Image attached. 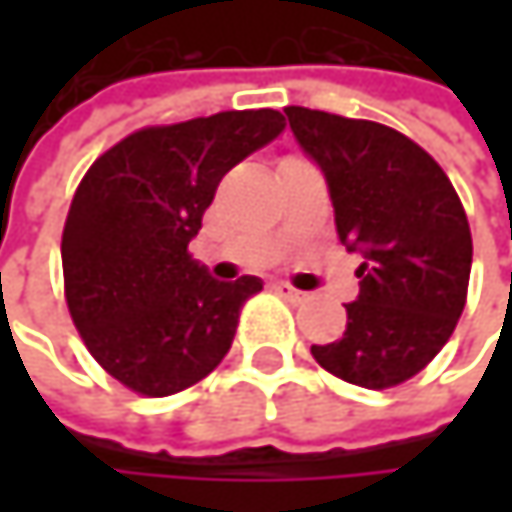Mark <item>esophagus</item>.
Listing matches in <instances>:
<instances>
[{
  "label": "esophagus",
  "instance_id": "34e87169",
  "mask_svg": "<svg viewBox=\"0 0 512 512\" xmlns=\"http://www.w3.org/2000/svg\"><path fill=\"white\" fill-rule=\"evenodd\" d=\"M275 293H278L281 299H287V302H302V299H305V293L296 290V287H290L287 281H278V284H275Z\"/></svg>",
  "mask_w": 512,
  "mask_h": 512
}]
</instances>
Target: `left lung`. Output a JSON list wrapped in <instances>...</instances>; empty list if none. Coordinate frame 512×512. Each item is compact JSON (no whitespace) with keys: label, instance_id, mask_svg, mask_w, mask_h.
<instances>
[{"label":"left lung","instance_id":"obj_1","mask_svg":"<svg viewBox=\"0 0 512 512\" xmlns=\"http://www.w3.org/2000/svg\"><path fill=\"white\" fill-rule=\"evenodd\" d=\"M299 148L317 162L347 252L364 257L347 332L311 347L329 373L391 388L424 370L457 329L471 231L442 165L403 133L317 109H284Z\"/></svg>","mask_w":512,"mask_h":512}]
</instances>
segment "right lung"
I'll list each match as a JSON object with an SVG mask.
<instances>
[{"label": "right lung", "instance_id": "1", "mask_svg": "<svg viewBox=\"0 0 512 512\" xmlns=\"http://www.w3.org/2000/svg\"><path fill=\"white\" fill-rule=\"evenodd\" d=\"M281 130L275 109L145 127L82 177L61 234L64 296L88 353L127 388L168 397L228 356L263 281H216L186 249L219 180Z\"/></svg>", "mask_w": 512, "mask_h": 512}]
</instances>
